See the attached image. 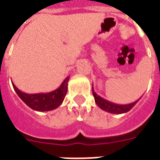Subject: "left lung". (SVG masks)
Returning <instances> with one entry per match:
<instances>
[{
	"label": "left lung",
	"instance_id": "left-lung-1",
	"mask_svg": "<svg viewBox=\"0 0 160 160\" xmlns=\"http://www.w3.org/2000/svg\"><path fill=\"white\" fill-rule=\"evenodd\" d=\"M92 94H93V97L95 98L96 103L98 104V106L101 109L106 111L108 113H117V114H119V113H125L126 112H128L130 110L134 107L135 105L137 104V102L139 101V99L137 101L132 102V103L129 104H116L113 103V102H111L108 101L106 99L101 98L100 96L98 95L94 90H93V86H92Z\"/></svg>",
	"mask_w": 160,
	"mask_h": 160
}]
</instances>
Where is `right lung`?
Listing matches in <instances>:
<instances>
[{
    "label": "right lung",
    "mask_w": 160,
    "mask_h": 160,
    "mask_svg": "<svg viewBox=\"0 0 160 160\" xmlns=\"http://www.w3.org/2000/svg\"><path fill=\"white\" fill-rule=\"evenodd\" d=\"M68 78L69 77H67L62 81L61 86L58 89L47 93L28 94L25 92H21L12 82V83L18 96L22 99V101L26 105H28L30 108L35 111L44 112V111H51L55 109L62 104L68 91Z\"/></svg>",
    "instance_id": "obj_1"
}]
</instances>
